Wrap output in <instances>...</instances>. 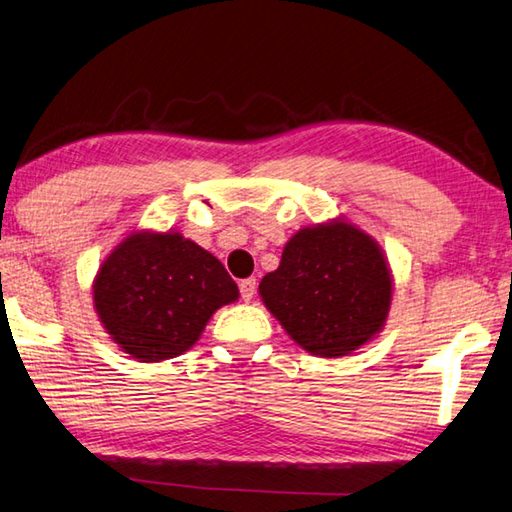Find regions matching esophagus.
I'll return each mask as SVG.
<instances>
[{"mask_svg":"<svg viewBox=\"0 0 512 512\" xmlns=\"http://www.w3.org/2000/svg\"><path fill=\"white\" fill-rule=\"evenodd\" d=\"M255 291H257L255 277H248V280H241V282H239V293H241V300H244V302L253 300Z\"/></svg>","mask_w":512,"mask_h":512,"instance_id":"obj_1","label":"esophagus"}]
</instances>
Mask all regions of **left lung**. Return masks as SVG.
Returning a JSON list of instances; mask_svg holds the SVG:
<instances>
[{
	"instance_id": "left-lung-1",
	"label": "left lung",
	"mask_w": 512,
	"mask_h": 512,
	"mask_svg": "<svg viewBox=\"0 0 512 512\" xmlns=\"http://www.w3.org/2000/svg\"><path fill=\"white\" fill-rule=\"evenodd\" d=\"M394 277L378 241L347 219L300 228L259 297L304 351L349 356L383 331Z\"/></svg>"
}]
</instances>
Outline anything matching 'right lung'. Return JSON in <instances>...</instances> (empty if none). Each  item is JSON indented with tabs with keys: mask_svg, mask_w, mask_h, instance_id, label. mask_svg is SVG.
Wrapping results in <instances>:
<instances>
[{
	"mask_svg": "<svg viewBox=\"0 0 512 512\" xmlns=\"http://www.w3.org/2000/svg\"><path fill=\"white\" fill-rule=\"evenodd\" d=\"M237 297L224 264L176 230L129 232L94 280L102 329L138 362L181 356L197 345L212 313Z\"/></svg>",
	"mask_w": 512,
	"mask_h": 512,
	"instance_id": "1",
	"label": "right lung"
}]
</instances>
